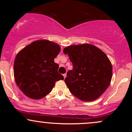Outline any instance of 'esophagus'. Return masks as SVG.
<instances>
[{"label":"esophagus","instance_id":"1","mask_svg":"<svg viewBox=\"0 0 132 132\" xmlns=\"http://www.w3.org/2000/svg\"><path fill=\"white\" fill-rule=\"evenodd\" d=\"M63 76H64V79L66 78V73L64 74V75H63Z\"/></svg>","mask_w":132,"mask_h":132}]
</instances>
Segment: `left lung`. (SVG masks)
<instances>
[{
    "label": "left lung",
    "instance_id": "left-lung-1",
    "mask_svg": "<svg viewBox=\"0 0 132 132\" xmlns=\"http://www.w3.org/2000/svg\"><path fill=\"white\" fill-rule=\"evenodd\" d=\"M73 64L65 83L72 94L86 102L94 101L110 85L112 66L108 57L97 47L85 43L63 50Z\"/></svg>",
    "mask_w": 132,
    "mask_h": 132
}]
</instances>
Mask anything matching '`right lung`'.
Wrapping results in <instances>:
<instances>
[{
  "instance_id": "add662e5",
  "label": "right lung",
  "mask_w": 132,
  "mask_h": 132,
  "mask_svg": "<svg viewBox=\"0 0 132 132\" xmlns=\"http://www.w3.org/2000/svg\"><path fill=\"white\" fill-rule=\"evenodd\" d=\"M60 52L56 43L46 40L33 42L16 54L13 74L16 85L25 95L40 99L52 90L55 82L64 79L54 59Z\"/></svg>"
}]
</instances>
